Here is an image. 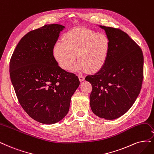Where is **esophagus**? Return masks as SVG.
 <instances>
[{
  "mask_svg": "<svg viewBox=\"0 0 154 154\" xmlns=\"http://www.w3.org/2000/svg\"><path fill=\"white\" fill-rule=\"evenodd\" d=\"M78 77H79V81H80L81 82H82V81L84 80V79H85L84 77H83V76H82V75H79Z\"/></svg>",
  "mask_w": 154,
  "mask_h": 154,
  "instance_id": "obj_1",
  "label": "esophagus"
}]
</instances>
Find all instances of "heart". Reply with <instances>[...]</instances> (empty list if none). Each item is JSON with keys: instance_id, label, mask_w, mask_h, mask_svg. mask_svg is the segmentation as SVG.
Listing matches in <instances>:
<instances>
[{"instance_id": "1", "label": "heart", "mask_w": 154, "mask_h": 154, "mask_svg": "<svg viewBox=\"0 0 154 154\" xmlns=\"http://www.w3.org/2000/svg\"><path fill=\"white\" fill-rule=\"evenodd\" d=\"M111 50L110 40L104 33L83 28L67 32L53 48V56L59 66L69 70L77 59L78 72L96 73L106 63Z\"/></svg>"}]
</instances>
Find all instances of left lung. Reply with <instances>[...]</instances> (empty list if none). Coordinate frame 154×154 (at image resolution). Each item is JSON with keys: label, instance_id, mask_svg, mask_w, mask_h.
<instances>
[{"label": "left lung", "instance_id": "obj_1", "mask_svg": "<svg viewBox=\"0 0 154 154\" xmlns=\"http://www.w3.org/2000/svg\"><path fill=\"white\" fill-rule=\"evenodd\" d=\"M111 42L106 63L101 70L88 75L92 85L90 106L100 118L113 120L127 112L140 93L143 79L141 49L119 28L100 26Z\"/></svg>", "mask_w": 154, "mask_h": 154}]
</instances>
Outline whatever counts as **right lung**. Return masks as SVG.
I'll list each match as a JSON object with an SVG mask.
<instances>
[{"label": "right lung", "mask_w": 154, "mask_h": 154, "mask_svg": "<svg viewBox=\"0 0 154 154\" xmlns=\"http://www.w3.org/2000/svg\"><path fill=\"white\" fill-rule=\"evenodd\" d=\"M64 28L49 24L27 33L9 62L11 81L20 104L42 124H54L65 117L80 84L75 74L63 70L53 56L54 45Z\"/></svg>", "instance_id": "add662e5"}]
</instances>
